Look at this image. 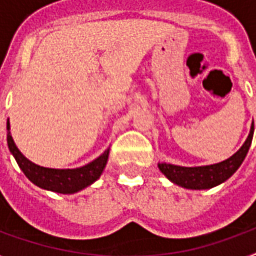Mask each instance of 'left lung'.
Returning a JSON list of instances; mask_svg holds the SVG:
<instances>
[{
	"label": "left lung",
	"mask_w": 256,
	"mask_h": 256,
	"mask_svg": "<svg viewBox=\"0 0 256 256\" xmlns=\"http://www.w3.org/2000/svg\"><path fill=\"white\" fill-rule=\"evenodd\" d=\"M254 136V121L251 124V130L248 138L232 156L228 160L212 165H203V166H178L173 164L160 162V170L170 180L173 184L187 190H210L217 187L224 182H226L234 172L238 170L243 164L244 158L247 156Z\"/></svg>",
	"instance_id": "left-lung-1"
}]
</instances>
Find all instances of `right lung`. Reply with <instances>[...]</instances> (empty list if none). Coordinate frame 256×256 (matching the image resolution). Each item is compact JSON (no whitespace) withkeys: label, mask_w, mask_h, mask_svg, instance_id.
<instances>
[{"label":"right lung","mask_w":256,"mask_h":256,"mask_svg":"<svg viewBox=\"0 0 256 256\" xmlns=\"http://www.w3.org/2000/svg\"><path fill=\"white\" fill-rule=\"evenodd\" d=\"M6 140L10 154L14 156L20 169L23 170L26 177L30 182H34L39 188H44L46 191H53L57 194H76L84 188L94 184L102 174L105 169L108 160H109L110 148H106L98 158L84 165V166L74 168V169H53L36 165L26 158L18 150L16 143L10 135V122H6Z\"/></svg>","instance_id":"add662e5"}]
</instances>
